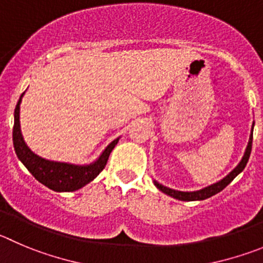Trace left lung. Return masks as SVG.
<instances>
[{"label":"left lung","mask_w":263,"mask_h":263,"mask_svg":"<svg viewBox=\"0 0 263 263\" xmlns=\"http://www.w3.org/2000/svg\"><path fill=\"white\" fill-rule=\"evenodd\" d=\"M253 127H254V122H253V126H252V132H250V136H249V141H248V145L247 149L244 152V156H242L241 161L239 162V165L234 168L230 174L224 176L223 179H220L219 181L214 184H210L208 187L202 188V190H198V191H193V192H183V191H176V190H171V188L165 187V185H162L161 183H158L157 180H153L154 185L158 188L161 192L166 193L167 196H171L173 198H176V200H180V201H202L206 200V198L212 197V196L217 195L219 193L220 191L224 190L227 187L228 184L231 183L240 173L247 166L248 161H249V157H250V152H252V141H253Z\"/></svg>","instance_id":"left-lung-1"}]
</instances>
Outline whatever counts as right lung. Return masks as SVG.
<instances>
[{"mask_svg": "<svg viewBox=\"0 0 263 263\" xmlns=\"http://www.w3.org/2000/svg\"><path fill=\"white\" fill-rule=\"evenodd\" d=\"M26 93V92H24ZM24 93H22L14 111L13 143L19 161L27 167V170L35 176L36 180L44 184L49 190L55 192H73L97 178L104 170L110 153L119 141V137L112 140L111 143L102 151L96 161L88 165H75L68 162H58L45 159L35 154L26 144L21 129V104Z\"/></svg>", "mask_w": 263, "mask_h": 263, "instance_id": "1", "label": "right lung"}]
</instances>
